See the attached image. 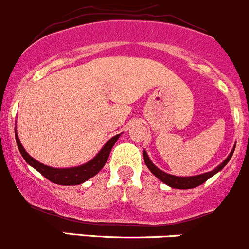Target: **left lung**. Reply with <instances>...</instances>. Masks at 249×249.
Listing matches in <instances>:
<instances>
[{"mask_svg": "<svg viewBox=\"0 0 249 249\" xmlns=\"http://www.w3.org/2000/svg\"><path fill=\"white\" fill-rule=\"evenodd\" d=\"M233 150H235V148H233L232 152L230 153L229 157H228L227 159L219 165V166L215 167L213 171L202 173V175H199V176H192V177H177V176H172V175H169V173L161 171V170L158 169V167L150 161V159L148 158L147 153H145L144 150H143V158H144V162L145 165H147L148 169L150 170V172H152L155 177L159 178L161 182H164L165 184L170 185V187L172 188H177V189H192V188H195L197 187V185L205 183L208 178H211L213 175H215L218 171H220V170H222L223 167L229 162L230 158H231L233 154Z\"/></svg>", "mask_w": 249, "mask_h": 249, "instance_id": "1", "label": "left lung"}]
</instances>
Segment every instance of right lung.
Masks as SVG:
<instances>
[{
  "instance_id": "obj_1",
  "label": "right lung",
  "mask_w": 249,
  "mask_h": 249,
  "mask_svg": "<svg viewBox=\"0 0 249 249\" xmlns=\"http://www.w3.org/2000/svg\"><path fill=\"white\" fill-rule=\"evenodd\" d=\"M119 136L120 134L112 137V139L104 145V148L100 150L99 154H97L94 159L90 160L89 162L82 165V166L71 167V169H53V167L41 164V162H38L37 160H35L34 158L30 157V155L27 154L26 150L24 149V147H22L21 143H20L19 137H18L17 134L16 140L18 148H19L20 153H21L25 161H26L27 164L31 165L32 167H35V169L41 173V175H43L47 179H49L50 182L53 183H56V184L76 185L85 182V180H88L89 178L94 177V176L105 166V164H106L107 159H108L109 157L110 149H112V147L114 145V143L117 142V140L119 139Z\"/></svg>"
}]
</instances>
